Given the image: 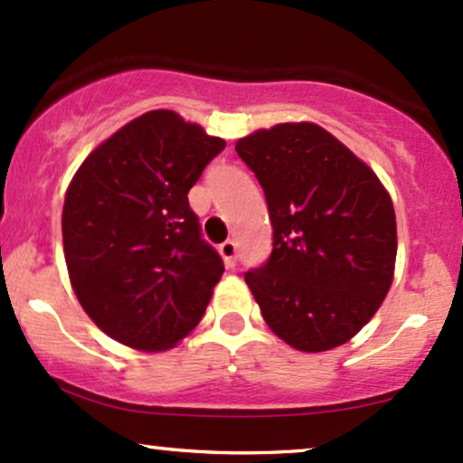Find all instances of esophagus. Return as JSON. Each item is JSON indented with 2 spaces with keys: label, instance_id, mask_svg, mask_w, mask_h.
I'll use <instances>...</instances> for the list:
<instances>
[{
  "label": "esophagus",
  "instance_id": "esophagus-1",
  "mask_svg": "<svg viewBox=\"0 0 463 463\" xmlns=\"http://www.w3.org/2000/svg\"><path fill=\"white\" fill-rule=\"evenodd\" d=\"M220 254L224 257L228 268H235V263H237V243L232 241V239H226V241L222 243Z\"/></svg>",
  "mask_w": 463,
  "mask_h": 463
}]
</instances>
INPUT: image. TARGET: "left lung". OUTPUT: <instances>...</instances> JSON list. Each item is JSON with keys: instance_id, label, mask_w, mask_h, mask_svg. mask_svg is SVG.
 I'll list each match as a JSON object with an SVG mask.
<instances>
[{"instance_id": "obj_1", "label": "left lung", "mask_w": 463, "mask_h": 463, "mask_svg": "<svg viewBox=\"0 0 463 463\" xmlns=\"http://www.w3.org/2000/svg\"><path fill=\"white\" fill-rule=\"evenodd\" d=\"M263 187L272 254L248 269L263 320L302 353L346 344L390 291L396 215L376 174L320 126L279 124L237 141Z\"/></svg>"}]
</instances>
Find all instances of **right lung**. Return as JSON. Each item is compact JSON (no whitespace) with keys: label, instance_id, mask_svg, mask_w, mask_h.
Returning a JSON list of instances; mask_svg holds the SVG:
<instances>
[{"label":"right lung","instance_id":"obj_1","mask_svg":"<svg viewBox=\"0 0 463 463\" xmlns=\"http://www.w3.org/2000/svg\"><path fill=\"white\" fill-rule=\"evenodd\" d=\"M226 147L174 110H150L89 154L62 206L71 287L109 337L167 350L198 326L224 274L189 189Z\"/></svg>","mask_w":463,"mask_h":463}]
</instances>
